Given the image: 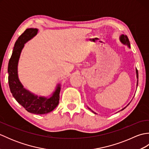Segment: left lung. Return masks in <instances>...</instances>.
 Segmentation results:
<instances>
[{"instance_id": "left-lung-1", "label": "left lung", "mask_w": 149, "mask_h": 149, "mask_svg": "<svg viewBox=\"0 0 149 149\" xmlns=\"http://www.w3.org/2000/svg\"><path fill=\"white\" fill-rule=\"evenodd\" d=\"M120 42H121L122 44H123V45H127L129 47V48H130V47H131L130 42H129V40L128 39V37L126 36V35H124V34H122V35L120 36ZM136 78H137V84H136V86H138V70L137 69H136ZM129 104H128V105H129ZM127 106H126V107H127ZM125 107H124V108H125ZM124 108H123V109H124ZM88 109H90L93 113L97 114L96 113H95L93 111H92L90 108H89V107H88Z\"/></svg>"}]
</instances>
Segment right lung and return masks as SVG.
Wrapping results in <instances>:
<instances>
[{
    "mask_svg": "<svg viewBox=\"0 0 149 149\" xmlns=\"http://www.w3.org/2000/svg\"><path fill=\"white\" fill-rule=\"evenodd\" d=\"M38 32V29H27L15 42L8 63V83L13 96L21 106L28 112L42 115L51 112L58 106L61 84H57L55 90L49 97L38 96L24 87L19 79L18 74V61L24 44L35 36Z\"/></svg>",
    "mask_w": 149,
    "mask_h": 149,
    "instance_id": "obj_1",
    "label": "right lung"
}]
</instances>
